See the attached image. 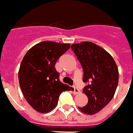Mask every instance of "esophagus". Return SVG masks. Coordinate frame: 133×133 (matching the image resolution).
<instances>
[{
	"label": "esophagus",
	"mask_w": 133,
	"mask_h": 133,
	"mask_svg": "<svg viewBox=\"0 0 133 133\" xmlns=\"http://www.w3.org/2000/svg\"><path fill=\"white\" fill-rule=\"evenodd\" d=\"M73 89H74L73 94H75V95H76V94H78L80 92V91H79V89H77V88H76V87H74Z\"/></svg>",
	"instance_id": "34e87169"
}]
</instances>
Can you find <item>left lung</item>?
I'll use <instances>...</instances> for the list:
<instances>
[{
    "mask_svg": "<svg viewBox=\"0 0 133 133\" xmlns=\"http://www.w3.org/2000/svg\"><path fill=\"white\" fill-rule=\"evenodd\" d=\"M84 71L83 82L89 83L83 92L88 103L79 109L87 114H94L103 109L113 98L118 83L116 63L107 51L91 42L71 45Z\"/></svg>",
    "mask_w": 133,
    "mask_h": 133,
    "instance_id": "obj_1",
    "label": "left lung"
}]
</instances>
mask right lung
I'll use <instances>...</instances> for the list:
<instances>
[{
  "mask_svg": "<svg viewBox=\"0 0 133 133\" xmlns=\"http://www.w3.org/2000/svg\"><path fill=\"white\" fill-rule=\"evenodd\" d=\"M69 44L44 41L24 56L19 70V82L24 98L38 112L46 113L58 104L61 94L72 88L60 82L55 64L70 49Z\"/></svg>",
  "mask_w": 133,
  "mask_h": 133,
  "instance_id": "1",
  "label": "right lung"
}]
</instances>
